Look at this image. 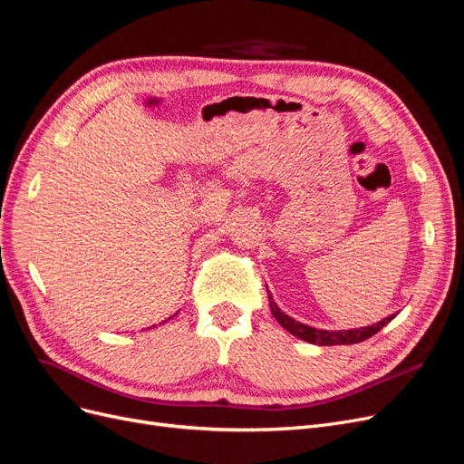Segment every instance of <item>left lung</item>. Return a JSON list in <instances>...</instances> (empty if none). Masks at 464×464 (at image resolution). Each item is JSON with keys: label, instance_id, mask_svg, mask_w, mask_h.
Listing matches in <instances>:
<instances>
[{"label": "left lung", "instance_id": "obj_1", "mask_svg": "<svg viewBox=\"0 0 464 464\" xmlns=\"http://www.w3.org/2000/svg\"><path fill=\"white\" fill-rule=\"evenodd\" d=\"M269 294V307H271V313L273 316L276 318L278 324L285 328L286 332H290L292 335L299 337L307 341V343H313V345H326V347H332V345H354V343H360V341H366L370 339L372 335H375L381 328H385L389 322L396 316V314H391L387 318H382L379 322H375V324L372 326H364V328H353V330H316L313 326H307L304 324V322H297L294 320L292 316H288L286 313H282L278 309V305L275 304V299L271 295V292L267 290Z\"/></svg>", "mask_w": 464, "mask_h": 464}]
</instances>
